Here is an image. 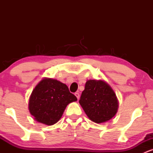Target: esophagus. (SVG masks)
<instances>
[{"label":"esophagus","instance_id":"esophagus-1","mask_svg":"<svg viewBox=\"0 0 153 153\" xmlns=\"http://www.w3.org/2000/svg\"><path fill=\"white\" fill-rule=\"evenodd\" d=\"M75 96H76L77 99H78V100L79 99H80V94H79V93H75Z\"/></svg>","mask_w":153,"mask_h":153}]
</instances>
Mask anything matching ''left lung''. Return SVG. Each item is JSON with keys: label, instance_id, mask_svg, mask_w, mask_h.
I'll use <instances>...</instances> for the list:
<instances>
[{"label": "left lung", "instance_id": "obj_1", "mask_svg": "<svg viewBox=\"0 0 153 153\" xmlns=\"http://www.w3.org/2000/svg\"><path fill=\"white\" fill-rule=\"evenodd\" d=\"M79 103L87 117L97 124L111 119L119 108L114 91L103 80H87Z\"/></svg>", "mask_w": 153, "mask_h": 153}]
</instances>
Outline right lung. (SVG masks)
<instances>
[{
  "label": "right lung",
  "instance_id": "add662e5",
  "mask_svg": "<svg viewBox=\"0 0 153 153\" xmlns=\"http://www.w3.org/2000/svg\"><path fill=\"white\" fill-rule=\"evenodd\" d=\"M77 101L65 83L44 78L32 91L29 101V112L36 122L53 125L60 119L69 103Z\"/></svg>",
  "mask_w": 153,
  "mask_h": 153
}]
</instances>
